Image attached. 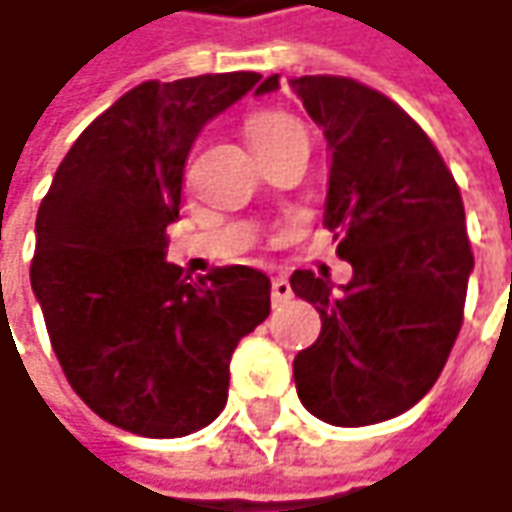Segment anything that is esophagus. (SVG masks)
I'll return each mask as SVG.
<instances>
[{"mask_svg": "<svg viewBox=\"0 0 512 512\" xmlns=\"http://www.w3.org/2000/svg\"><path fill=\"white\" fill-rule=\"evenodd\" d=\"M291 297V283L283 277V274H277L272 280V300L274 303H286Z\"/></svg>", "mask_w": 512, "mask_h": 512, "instance_id": "obj_1", "label": "esophagus"}]
</instances>
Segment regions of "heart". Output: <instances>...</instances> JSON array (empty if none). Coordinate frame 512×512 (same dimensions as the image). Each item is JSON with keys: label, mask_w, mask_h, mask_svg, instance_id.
I'll use <instances>...</instances> for the list:
<instances>
[{"label": "heart", "mask_w": 512, "mask_h": 512, "mask_svg": "<svg viewBox=\"0 0 512 512\" xmlns=\"http://www.w3.org/2000/svg\"><path fill=\"white\" fill-rule=\"evenodd\" d=\"M291 130H300V124L291 115L260 113L249 121V130L246 133H249V144L255 150V147H263V144H272L280 135L291 133Z\"/></svg>", "instance_id": "b5f03b06"}]
</instances>
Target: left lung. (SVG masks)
<instances>
[{"label":"left lung","instance_id":"obj_1","mask_svg":"<svg viewBox=\"0 0 512 512\" xmlns=\"http://www.w3.org/2000/svg\"><path fill=\"white\" fill-rule=\"evenodd\" d=\"M289 87L326 135L323 226L354 269L337 289L328 274H291L323 320L294 357L297 397L328 425H374L414 408L456 343L473 272L465 206L431 138L391 98L343 76ZM274 90L280 76L257 96Z\"/></svg>","mask_w":512,"mask_h":512}]
</instances>
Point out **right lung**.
<instances>
[{
    "label": "right lung",
    "mask_w": 512,
    "mask_h": 512,
    "mask_svg": "<svg viewBox=\"0 0 512 512\" xmlns=\"http://www.w3.org/2000/svg\"><path fill=\"white\" fill-rule=\"evenodd\" d=\"M257 73L144 81L76 138L36 215L30 286L73 391L115 428L175 439L206 428L229 360L272 309L252 266L206 277L167 260L189 150Z\"/></svg>",
    "instance_id": "right-lung-1"
}]
</instances>
